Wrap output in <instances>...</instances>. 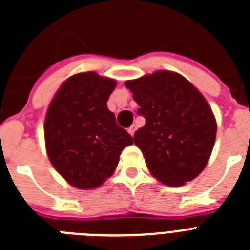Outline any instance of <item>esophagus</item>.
I'll list each match as a JSON object with an SVG mask.
<instances>
[{"instance_id": "1", "label": "esophagus", "mask_w": 250, "mask_h": 250, "mask_svg": "<svg viewBox=\"0 0 250 250\" xmlns=\"http://www.w3.org/2000/svg\"><path fill=\"white\" fill-rule=\"evenodd\" d=\"M127 131H129L130 135L134 136V134H135V131H136V126H135V125H131V126L129 127V130H127Z\"/></svg>"}]
</instances>
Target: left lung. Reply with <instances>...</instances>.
Returning <instances> with one entry per match:
<instances>
[{
  "mask_svg": "<svg viewBox=\"0 0 250 250\" xmlns=\"http://www.w3.org/2000/svg\"><path fill=\"white\" fill-rule=\"evenodd\" d=\"M125 86L145 118L134 143L152 176L167 187L195 179L208 164L216 135L215 118L204 96L171 71L145 75Z\"/></svg>",
  "mask_w": 250,
  "mask_h": 250,
  "instance_id": "obj_1",
  "label": "left lung"
}]
</instances>
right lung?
<instances>
[{
    "mask_svg": "<svg viewBox=\"0 0 250 250\" xmlns=\"http://www.w3.org/2000/svg\"><path fill=\"white\" fill-rule=\"evenodd\" d=\"M116 81L96 72L68 77L57 90L45 119L51 164L77 189H94L110 178L124 149L134 143L120 127L107 100Z\"/></svg>",
    "mask_w": 250,
    "mask_h": 250,
    "instance_id": "right-lung-1",
    "label": "right lung"
}]
</instances>
